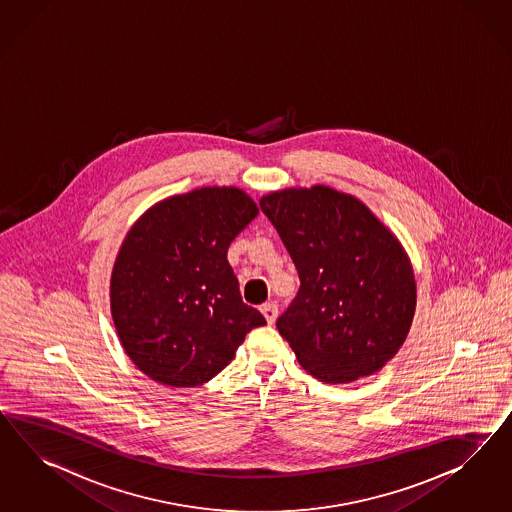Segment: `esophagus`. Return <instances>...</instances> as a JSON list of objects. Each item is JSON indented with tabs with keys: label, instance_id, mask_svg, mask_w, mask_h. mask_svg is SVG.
<instances>
[{
	"label": "esophagus",
	"instance_id": "1",
	"mask_svg": "<svg viewBox=\"0 0 512 512\" xmlns=\"http://www.w3.org/2000/svg\"><path fill=\"white\" fill-rule=\"evenodd\" d=\"M261 313H263L268 324H274V322H276L279 309H277V304H274V302H268V304L261 305Z\"/></svg>",
	"mask_w": 512,
	"mask_h": 512
}]
</instances>
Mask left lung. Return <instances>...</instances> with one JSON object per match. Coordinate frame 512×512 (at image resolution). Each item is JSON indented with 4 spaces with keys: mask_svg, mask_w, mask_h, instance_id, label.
<instances>
[{
    "mask_svg": "<svg viewBox=\"0 0 512 512\" xmlns=\"http://www.w3.org/2000/svg\"><path fill=\"white\" fill-rule=\"evenodd\" d=\"M261 210L300 276L276 324L300 365L328 384L380 371L415 313L414 270L397 236L360 199L320 184L264 195Z\"/></svg>",
    "mask_w": 512,
    "mask_h": 512,
    "instance_id": "obj_1",
    "label": "left lung"
}]
</instances>
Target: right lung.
Listing matches in <instances>:
<instances>
[{
	"mask_svg": "<svg viewBox=\"0 0 512 512\" xmlns=\"http://www.w3.org/2000/svg\"><path fill=\"white\" fill-rule=\"evenodd\" d=\"M259 214L235 186L156 203L128 231L111 272V317L141 373L203 386L235 358L263 315L242 302L227 249Z\"/></svg>",
	"mask_w": 512,
	"mask_h": 512,
	"instance_id": "add662e5",
	"label": "right lung"
}]
</instances>
